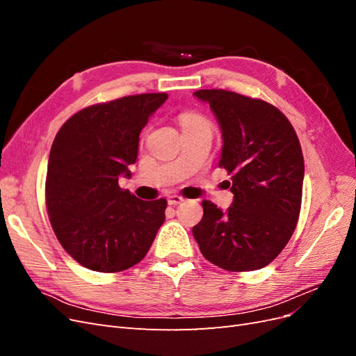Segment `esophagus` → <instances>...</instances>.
I'll return each instance as SVG.
<instances>
[{
    "label": "esophagus",
    "mask_w": 356,
    "mask_h": 356,
    "mask_svg": "<svg viewBox=\"0 0 356 356\" xmlns=\"http://www.w3.org/2000/svg\"><path fill=\"white\" fill-rule=\"evenodd\" d=\"M181 202H184V199H182L181 196H177V195L168 197V203L172 204V207H177V204H179Z\"/></svg>",
    "instance_id": "34e87169"
}]
</instances>
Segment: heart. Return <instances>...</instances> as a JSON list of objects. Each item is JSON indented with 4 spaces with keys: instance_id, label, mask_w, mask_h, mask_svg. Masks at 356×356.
<instances>
[{
    "instance_id": "1",
    "label": "heart",
    "mask_w": 356,
    "mask_h": 356,
    "mask_svg": "<svg viewBox=\"0 0 356 356\" xmlns=\"http://www.w3.org/2000/svg\"><path fill=\"white\" fill-rule=\"evenodd\" d=\"M181 124L184 129L187 127H195V126H202V124H208L207 118L202 117L200 114L197 113H191V111H187L181 115Z\"/></svg>"
}]
</instances>
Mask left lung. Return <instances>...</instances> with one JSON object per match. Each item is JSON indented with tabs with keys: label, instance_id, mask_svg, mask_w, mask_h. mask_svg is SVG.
Returning <instances> with one entry per match:
<instances>
[{
	"label": "left lung",
	"instance_id": "8db88e82",
	"mask_svg": "<svg viewBox=\"0 0 356 356\" xmlns=\"http://www.w3.org/2000/svg\"><path fill=\"white\" fill-rule=\"evenodd\" d=\"M222 132L220 168L232 175V207L203 200L193 236L208 261L229 272L258 270L281 254L298 221L305 160L293 124L263 99L202 89Z\"/></svg>",
	"mask_w": 356,
	"mask_h": 356
}]
</instances>
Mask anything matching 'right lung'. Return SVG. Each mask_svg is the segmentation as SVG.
<instances>
[{"instance_id":"add662e5","label":"right lung","mask_w":356,"mask_h":356,"mask_svg":"<svg viewBox=\"0 0 356 356\" xmlns=\"http://www.w3.org/2000/svg\"><path fill=\"white\" fill-rule=\"evenodd\" d=\"M166 99L168 93H143L86 106L56 134L47 213L63 250L86 268L115 273L138 264L165 221L166 199L139 200L118 177H131L139 134Z\"/></svg>"}]
</instances>
